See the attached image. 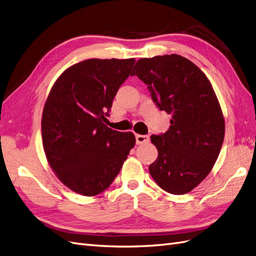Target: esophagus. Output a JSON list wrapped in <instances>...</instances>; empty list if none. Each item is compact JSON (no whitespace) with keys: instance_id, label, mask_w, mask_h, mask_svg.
I'll return each instance as SVG.
<instances>
[{"instance_id":"esophagus-1","label":"esophagus","mask_w":256,"mask_h":256,"mask_svg":"<svg viewBox=\"0 0 256 256\" xmlns=\"http://www.w3.org/2000/svg\"><path fill=\"white\" fill-rule=\"evenodd\" d=\"M150 141V136H143V134H136V143L138 144H143Z\"/></svg>"}]
</instances>
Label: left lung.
Segmentation results:
<instances>
[{"label": "left lung", "mask_w": 256, "mask_h": 256, "mask_svg": "<svg viewBox=\"0 0 256 256\" xmlns=\"http://www.w3.org/2000/svg\"><path fill=\"white\" fill-rule=\"evenodd\" d=\"M136 76L160 111L172 116L170 129L150 140L158 158L150 173L160 188L184 194L212 171L224 140V118L210 82L191 60L178 54L141 58Z\"/></svg>", "instance_id": "obj_1"}]
</instances>
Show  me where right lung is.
<instances>
[{
	"instance_id": "add662e5",
	"label": "right lung",
	"mask_w": 256,
	"mask_h": 256,
	"mask_svg": "<svg viewBox=\"0 0 256 256\" xmlns=\"http://www.w3.org/2000/svg\"><path fill=\"white\" fill-rule=\"evenodd\" d=\"M134 58H90L60 74L44 104V150L58 180L82 196L104 191L136 143L132 132L106 127L113 99Z\"/></svg>"
}]
</instances>
